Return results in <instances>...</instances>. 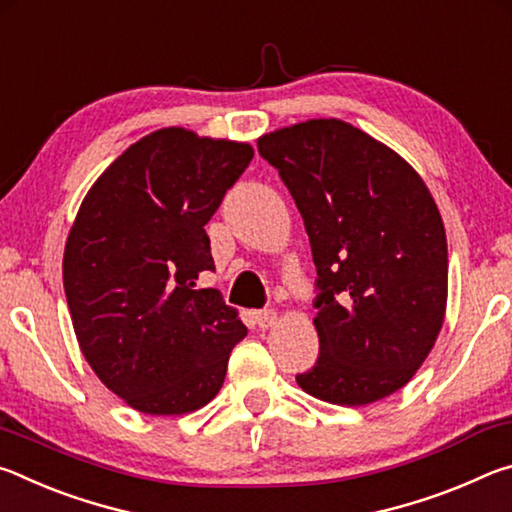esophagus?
<instances>
[{
    "label": "esophagus",
    "mask_w": 512,
    "mask_h": 512,
    "mask_svg": "<svg viewBox=\"0 0 512 512\" xmlns=\"http://www.w3.org/2000/svg\"><path fill=\"white\" fill-rule=\"evenodd\" d=\"M255 320L259 327H271L277 323V311L275 309H262L255 314Z\"/></svg>",
    "instance_id": "34e87169"
}]
</instances>
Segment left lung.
I'll use <instances>...</instances> for the list:
<instances>
[{"instance_id": "left-lung-1", "label": "left lung", "mask_w": 512, "mask_h": 512, "mask_svg": "<svg viewBox=\"0 0 512 512\" xmlns=\"http://www.w3.org/2000/svg\"><path fill=\"white\" fill-rule=\"evenodd\" d=\"M305 221L320 352L296 375L318 400L361 406L409 381L447 305V237L427 185L400 155L339 119L257 140Z\"/></svg>"}]
</instances>
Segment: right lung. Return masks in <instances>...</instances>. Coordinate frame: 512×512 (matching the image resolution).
<instances>
[{"instance_id": "obj_1", "label": "right lung", "mask_w": 512, "mask_h": 512, "mask_svg": "<svg viewBox=\"0 0 512 512\" xmlns=\"http://www.w3.org/2000/svg\"><path fill=\"white\" fill-rule=\"evenodd\" d=\"M253 160L248 144L162 128L119 155L81 203L63 284L83 357L149 415L201 409L248 334L216 289L205 223Z\"/></svg>"}]
</instances>
